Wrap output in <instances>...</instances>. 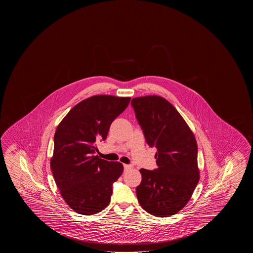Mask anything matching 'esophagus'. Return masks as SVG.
<instances>
[{
    "mask_svg": "<svg viewBox=\"0 0 253 253\" xmlns=\"http://www.w3.org/2000/svg\"><path fill=\"white\" fill-rule=\"evenodd\" d=\"M124 167H125V170L130 169L132 168L131 165H128V164H124Z\"/></svg>",
    "mask_w": 253,
    "mask_h": 253,
    "instance_id": "1",
    "label": "esophagus"
}]
</instances>
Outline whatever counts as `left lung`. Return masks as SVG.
I'll use <instances>...</instances> for the list:
<instances>
[{"label": "left lung", "mask_w": 253, "mask_h": 253, "mask_svg": "<svg viewBox=\"0 0 253 253\" xmlns=\"http://www.w3.org/2000/svg\"><path fill=\"white\" fill-rule=\"evenodd\" d=\"M131 106L147 144L157 148V169H140L138 202L152 215H173L186 206L199 181L194 134L174 106L161 96L134 98Z\"/></svg>", "instance_id": "left-lung-1"}]
</instances>
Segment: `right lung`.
Here are the masks:
<instances>
[{"instance_id":"1","label":"right lung","mask_w":253,"mask_h":253,"mask_svg":"<svg viewBox=\"0 0 253 253\" xmlns=\"http://www.w3.org/2000/svg\"><path fill=\"white\" fill-rule=\"evenodd\" d=\"M129 100V97L91 96L77 104L57 126L50 167L64 201L80 214L98 213L110 202L113 183L124 166L94 156L95 143L107 138L113 121Z\"/></svg>"}]
</instances>
